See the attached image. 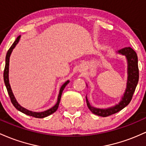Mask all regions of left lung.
Listing matches in <instances>:
<instances>
[{
    "label": "left lung",
    "instance_id": "8db88e82",
    "mask_svg": "<svg viewBox=\"0 0 146 146\" xmlns=\"http://www.w3.org/2000/svg\"><path fill=\"white\" fill-rule=\"evenodd\" d=\"M117 54L125 56L127 64V86H126V89L123 96H122L121 99L119 101V104H116L115 106H112V107L108 108H96L91 106L86 96V102L88 108L93 114L100 116V117H108L110 115H112L113 114L119 112L126 107L130 104V101L132 100V96H133L136 87H137L139 81L138 57H137V54L135 50L130 47H127L119 50L117 52ZM86 86L88 87V85Z\"/></svg>",
    "mask_w": 146,
    "mask_h": 146
}]
</instances>
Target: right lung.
<instances>
[{"label":"right lung","instance_id":"right-lung-1","mask_svg":"<svg viewBox=\"0 0 146 146\" xmlns=\"http://www.w3.org/2000/svg\"><path fill=\"white\" fill-rule=\"evenodd\" d=\"M20 38H21V36H19L17 37V38L16 39L15 41L14 42V43L12 44V45H11L10 48L9 49V50H8V52L7 53V55H6L5 67L4 74H3V78H4L5 84V86H6V88H7V92H8V94H9V97H10L11 103H12L13 106H14V107H15L18 110L20 111V112H21L24 113V114H27V115L32 116V117H34L35 118H40V119H41V118L46 117H47V116H49V115H50V114H53L54 112H55L57 110V109H58V105H59V103H60V97H61L62 92H63V90H64L65 86H66L68 84L70 81L68 80L67 81H65V83H63V85H62V86L60 87V90H59V94H58V99H57L56 104L54 106H53V107L47 110L44 111V112H32V111L28 110H27L26 108H25L22 107V106H21V105L17 102V101H16L15 96H14V95L12 92V90H11V88L10 84H9V58H10L11 52H12L13 50L14 49V47H16V45L18 44V42H19V40H20Z\"/></svg>","mask_w":146,"mask_h":146}]
</instances>
